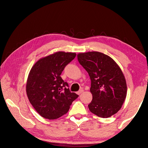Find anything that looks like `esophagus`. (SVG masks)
Here are the masks:
<instances>
[{"label":"esophagus","instance_id":"1","mask_svg":"<svg viewBox=\"0 0 148 148\" xmlns=\"http://www.w3.org/2000/svg\"><path fill=\"white\" fill-rule=\"evenodd\" d=\"M83 91H84L83 89H79V90L77 92V94H78V95H80V94H82Z\"/></svg>","mask_w":148,"mask_h":148}]
</instances>
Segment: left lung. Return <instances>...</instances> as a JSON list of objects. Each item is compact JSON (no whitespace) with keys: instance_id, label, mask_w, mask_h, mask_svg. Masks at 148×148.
Returning a JSON list of instances; mask_svg holds the SVG:
<instances>
[{"instance_id":"left-lung-1","label":"left lung","mask_w":148,"mask_h":148,"mask_svg":"<svg viewBox=\"0 0 148 148\" xmlns=\"http://www.w3.org/2000/svg\"><path fill=\"white\" fill-rule=\"evenodd\" d=\"M80 65L91 79V112L102 118L114 115L121 109L127 96V83L119 66L109 56L99 52L78 54Z\"/></svg>"}]
</instances>
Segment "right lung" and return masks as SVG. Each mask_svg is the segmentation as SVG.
Segmentation results:
<instances>
[{
  "label": "right lung",
  "mask_w": 148,
  "mask_h": 148,
  "mask_svg": "<svg viewBox=\"0 0 148 148\" xmlns=\"http://www.w3.org/2000/svg\"><path fill=\"white\" fill-rule=\"evenodd\" d=\"M76 53L57 52L42 58L31 69L26 83V94L31 105L42 117L54 120L68 112L79 96L71 92L69 84L60 75Z\"/></svg>",
  "instance_id": "right-lung-1"
}]
</instances>
